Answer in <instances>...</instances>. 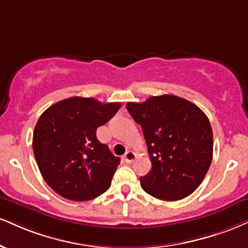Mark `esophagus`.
<instances>
[{
  "instance_id": "esophagus-1",
  "label": "esophagus",
  "mask_w": 248,
  "mask_h": 248,
  "mask_svg": "<svg viewBox=\"0 0 248 248\" xmlns=\"http://www.w3.org/2000/svg\"><path fill=\"white\" fill-rule=\"evenodd\" d=\"M135 154L133 153V151H130V150H128L126 154H124V162H126L127 164H130L133 162L134 159H135Z\"/></svg>"
}]
</instances>
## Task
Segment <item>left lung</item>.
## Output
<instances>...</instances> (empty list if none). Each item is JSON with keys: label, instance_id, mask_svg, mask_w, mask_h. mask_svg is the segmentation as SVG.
Masks as SVG:
<instances>
[{"label": "left lung", "instance_id": "left-lung-1", "mask_svg": "<svg viewBox=\"0 0 248 248\" xmlns=\"http://www.w3.org/2000/svg\"><path fill=\"white\" fill-rule=\"evenodd\" d=\"M134 121L142 127L153 169L140 178L154 198L178 201L201 185L213 159V129L195 104L173 94L127 103Z\"/></svg>", "mask_w": 248, "mask_h": 248}]
</instances>
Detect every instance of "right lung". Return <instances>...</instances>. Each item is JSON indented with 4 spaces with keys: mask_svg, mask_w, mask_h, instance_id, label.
Listing matches in <instances>:
<instances>
[{
    "mask_svg": "<svg viewBox=\"0 0 248 248\" xmlns=\"http://www.w3.org/2000/svg\"><path fill=\"white\" fill-rule=\"evenodd\" d=\"M120 106L71 97L39 118L32 141L35 160L44 180L62 198L89 201L109 188L120 158L98 141L95 132Z\"/></svg>",
    "mask_w": 248,
    "mask_h": 248,
    "instance_id": "obj_1",
    "label": "right lung"
}]
</instances>
